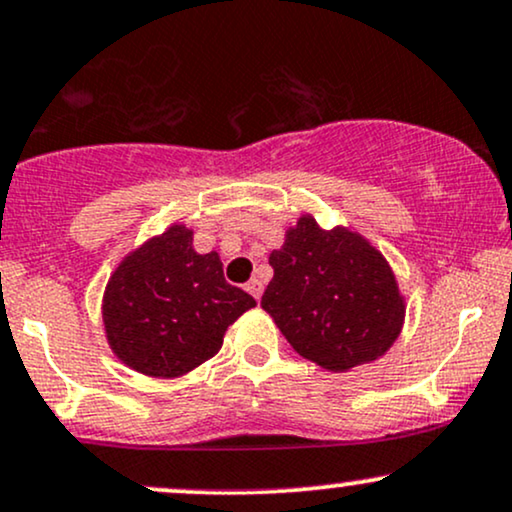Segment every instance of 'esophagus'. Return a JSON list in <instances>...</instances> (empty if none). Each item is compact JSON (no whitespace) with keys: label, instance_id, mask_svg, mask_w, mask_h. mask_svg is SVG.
I'll use <instances>...</instances> for the list:
<instances>
[{"label":"esophagus","instance_id":"obj_1","mask_svg":"<svg viewBox=\"0 0 512 512\" xmlns=\"http://www.w3.org/2000/svg\"><path fill=\"white\" fill-rule=\"evenodd\" d=\"M245 288H248V293H250L255 300L262 298V291H264L262 279H250L248 283H245Z\"/></svg>","mask_w":512,"mask_h":512}]
</instances>
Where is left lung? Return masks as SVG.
Instances as JSON below:
<instances>
[{
	"label": "left lung",
	"instance_id": "8db88e82",
	"mask_svg": "<svg viewBox=\"0 0 512 512\" xmlns=\"http://www.w3.org/2000/svg\"><path fill=\"white\" fill-rule=\"evenodd\" d=\"M269 264L274 279L262 307L295 353L329 372L377 360L403 329L396 276L360 233L343 226L324 231L305 214Z\"/></svg>",
	"mask_w": 512,
	"mask_h": 512
}]
</instances>
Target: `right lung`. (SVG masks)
Segmentation results:
<instances>
[{
	"instance_id": "add662e5",
	"label": "right lung",
	"mask_w": 512,
	"mask_h": 512,
	"mask_svg": "<svg viewBox=\"0 0 512 512\" xmlns=\"http://www.w3.org/2000/svg\"><path fill=\"white\" fill-rule=\"evenodd\" d=\"M250 307L255 298L224 279L217 252L197 255L193 231L174 224L116 267L102 317L123 365L171 379L217 355L226 329Z\"/></svg>"
}]
</instances>
